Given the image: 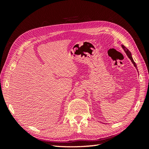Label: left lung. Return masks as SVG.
I'll list each match as a JSON object with an SVG mask.
<instances>
[{
	"mask_svg": "<svg viewBox=\"0 0 149 149\" xmlns=\"http://www.w3.org/2000/svg\"><path fill=\"white\" fill-rule=\"evenodd\" d=\"M122 48L123 49V50H125V53L127 54V56L129 57V58L131 60V61H132V63H133V65H134V66H135L136 68H137V66H136V63L134 61V60H133V59H132V56H131V52L129 51V50L126 48V47L124 46V45H122Z\"/></svg>",
	"mask_w": 149,
	"mask_h": 149,
	"instance_id": "left-lung-1",
	"label": "left lung"
}]
</instances>
